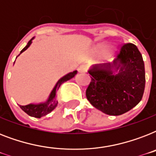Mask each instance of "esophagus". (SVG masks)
<instances>
[{"mask_svg":"<svg viewBox=\"0 0 156 156\" xmlns=\"http://www.w3.org/2000/svg\"><path fill=\"white\" fill-rule=\"evenodd\" d=\"M78 71L80 73H86L87 71V67L85 66V65H81L79 67H78Z\"/></svg>","mask_w":156,"mask_h":156,"instance_id":"obj_1","label":"esophagus"}]
</instances>
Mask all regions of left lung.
<instances>
[{
  "label": "left lung",
  "instance_id": "obj_1",
  "mask_svg": "<svg viewBox=\"0 0 156 156\" xmlns=\"http://www.w3.org/2000/svg\"><path fill=\"white\" fill-rule=\"evenodd\" d=\"M117 72L116 75L115 72ZM86 96L104 113L119 116L140 102L145 89V68L136 45L124 44L112 63L94 66Z\"/></svg>",
  "mask_w": 156,
  "mask_h": 156
}]
</instances>
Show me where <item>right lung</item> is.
Wrapping results in <instances>:
<instances>
[{
    "label": "right lung",
    "mask_w": 156,
    "mask_h": 156,
    "mask_svg": "<svg viewBox=\"0 0 156 156\" xmlns=\"http://www.w3.org/2000/svg\"><path fill=\"white\" fill-rule=\"evenodd\" d=\"M34 38H32L31 40L28 42V44H27L24 48H23L22 51H21V53L23 52H24L25 50H27L29 48V46L31 44V40H33ZM77 73V71H73V72H71V73L66 74V76H64L63 78H61L60 80L57 82V83L55 86V87L53 88V90H52V92L50 94L49 98L48 99V100L45 103H42V104H28V105H26V106H20V108H22L23 111H24L27 114H28L29 116H33V117H36V118H40L44 116H46L47 114L50 113L55 108L57 105V100H56V90H58L60 86L63 83L66 82V81L69 80L72 78H73L75 74Z\"/></svg>",
    "instance_id": "add662e5"
}]
</instances>
